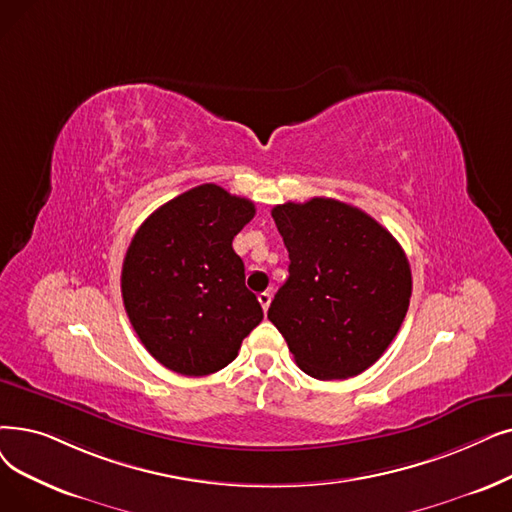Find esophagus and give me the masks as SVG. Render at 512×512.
Masks as SVG:
<instances>
[{"label":"esophagus","mask_w":512,"mask_h":512,"mask_svg":"<svg viewBox=\"0 0 512 512\" xmlns=\"http://www.w3.org/2000/svg\"><path fill=\"white\" fill-rule=\"evenodd\" d=\"M257 299H259V303H261V307H263V311H268V307H270V303H272V295L265 291V293H259L257 295Z\"/></svg>","instance_id":"34e87169"}]
</instances>
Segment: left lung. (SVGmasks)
Listing matches in <instances>:
<instances>
[{"instance_id": "8db88e82", "label": "left lung", "mask_w": 512, "mask_h": 512, "mask_svg": "<svg viewBox=\"0 0 512 512\" xmlns=\"http://www.w3.org/2000/svg\"><path fill=\"white\" fill-rule=\"evenodd\" d=\"M272 217L291 263L270 322L314 379L364 372L406 318L412 274L404 249L379 221L335 198L276 205Z\"/></svg>"}]
</instances>
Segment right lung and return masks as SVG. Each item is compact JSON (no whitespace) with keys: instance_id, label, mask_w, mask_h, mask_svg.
<instances>
[{"instance_id":"right-lung-1","label":"right lung","mask_w":512,"mask_h":512,"mask_svg":"<svg viewBox=\"0 0 512 512\" xmlns=\"http://www.w3.org/2000/svg\"><path fill=\"white\" fill-rule=\"evenodd\" d=\"M253 215L249 198L203 184L159 207L133 234L121 272L123 305L165 368L184 376L217 372L263 320L232 249Z\"/></svg>"}]
</instances>
